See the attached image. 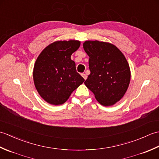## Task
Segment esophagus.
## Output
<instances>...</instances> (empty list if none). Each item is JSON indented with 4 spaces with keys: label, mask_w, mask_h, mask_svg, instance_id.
<instances>
[{
    "label": "esophagus",
    "mask_w": 159,
    "mask_h": 159,
    "mask_svg": "<svg viewBox=\"0 0 159 159\" xmlns=\"http://www.w3.org/2000/svg\"><path fill=\"white\" fill-rule=\"evenodd\" d=\"M81 76L83 77V79H85V80H86L87 79V75L85 74H81Z\"/></svg>",
    "instance_id": "esophagus-1"
}]
</instances>
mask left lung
I'll list each match as a JSON object with an SVG mask.
<instances>
[{
    "instance_id": "obj_1",
    "label": "left lung",
    "mask_w": 159,
    "mask_h": 159,
    "mask_svg": "<svg viewBox=\"0 0 159 159\" xmlns=\"http://www.w3.org/2000/svg\"><path fill=\"white\" fill-rule=\"evenodd\" d=\"M83 48L89 57L90 74L85 85L96 100L109 107L124 97L130 81V70L119 48L109 42L87 40Z\"/></svg>"
}]
</instances>
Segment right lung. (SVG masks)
I'll return each mask as SVG.
<instances>
[{"label":"right lung","instance_id":"obj_1","mask_svg":"<svg viewBox=\"0 0 159 159\" xmlns=\"http://www.w3.org/2000/svg\"><path fill=\"white\" fill-rule=\"evenodd\" d=\"M78 40H60L47 46L37 58L33 67V81L39 96L52 105H60L85 79L76 72L72 53L79 49Z\"/></svg>","mask_w":159,"mask_h":159}]
</instances>
